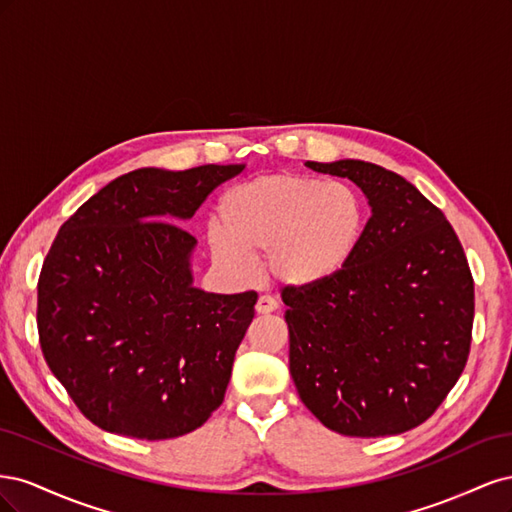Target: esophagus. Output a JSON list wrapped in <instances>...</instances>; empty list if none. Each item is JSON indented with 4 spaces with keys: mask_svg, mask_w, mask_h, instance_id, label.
<instances>
[{
    "mask_svg": "<svg viewBox=\"0 0 512 512\" xmlns=\"http://www.w3.org/2000/svg\"><path fill=\"white\" fill-rule=\"evenodd\" d=\"M275 309H277V301L273 297H269V294H262V297H258L256 314H273Z\"/></svg>",
    "mask_w": 512,
    "mask_h": 512,
    "instance_id": "obj_1",
    "label": "esophagus"
}]
</instances>
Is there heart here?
<instances>
[{"label":"heart","instance_id":"1","mask_svg":"<svg viewBox=\"0 0 512 512\" xmlns=\"http://www.w3.org/2000/svg\"><path fill=\"white\" fill-rule=\"evenodd\" d=\"M367 213L350 185L299 173H269L232 185L218 203L207 247L220 267L250 275L267 252L271 280L309 290L342 275L363 241Z\"/></svg>","mask_w":512,"mask_h":512}]
</instances>
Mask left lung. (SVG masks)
<instances>
[{"label":"left lung","instance_id":"1","mask_svg":"<svg viewBox=\"0 0 512 512\" xmlns=\"http://www.w3.org/2000/svg\"><path fill=\"white\" fill-rule=\"evenodd\" d=\"M305 166L359 185L371 218L342 275L282 292L290 376L324 427L397 436L427 421L466 367L474 320L466 254L444 213L393 170L363 160Z\"/></svg>","mask_w":512,"mask_h":512}]
</instances>
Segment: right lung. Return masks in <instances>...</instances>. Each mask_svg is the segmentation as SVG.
I'll list each match as a JSON object with an SVG mask.
<instances>
[{
	"instance_id": "right-lung-1",
	"label": "right lung",
	"mask_w": 512,
	"mask_h": 512,
	"mask_svg": "<svg viewBox=\"0 0 512 512\" xmlns=\"http://www.w3.org/2000/svg\"><path fill=\"white\" fill-rule=\"evenodd\" d=\"M243 168H138L59 228L38 282L40 346L100 429L179 438L224 401L258 294L196 288V239L181 224Z\"/></svg>"
}]
</instances>
